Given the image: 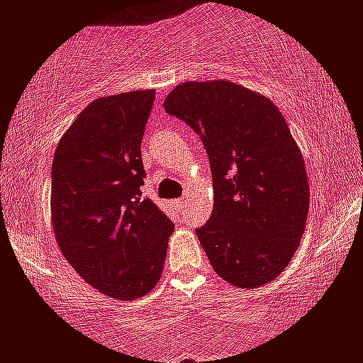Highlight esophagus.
Returning a JSON list of instances; mask_svg holds the SVG:
<instances>
[{
	"instance_id": "esophagus-1",
	"label": "esophagus",
	"mask_w": 363,
	"mask_h": 363,
	"mask_svg": "<svg viewBox=\"0 0 363 363\" xmlns=\"http://www.w3.org/2000/svg\"><path fill=\"white\" fill-rule=\"evenodd\" d=\"M174 205H177V208H178V210H183V208L186 207V200H183V199L174 200Z\"/></svg>"
}]
</instances>
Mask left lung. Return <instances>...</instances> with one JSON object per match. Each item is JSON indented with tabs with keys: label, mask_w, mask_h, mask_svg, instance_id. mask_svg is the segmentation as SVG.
<instances>
[{
	"label": "left lung",
	"mask_w": 363,
	"mask_h": 363,
	"mask_svg": "<svg viewBox=\"0 0 363 363\" xmlns=\"http://www.w3.org/2000/svg\"><path fill=\"white\" fill-rule=\"evenodd\" d=\"M200 134L213 180V210L196 237L213 271L257 288L284 271L306 227V167L279 109L229 80L183 82L163 102Z\"/></svg>",
	"instance_id": "left-lung-1"
}]
</instances>
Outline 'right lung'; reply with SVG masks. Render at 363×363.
Returning a JSON list of instances; mask_svg holds the SVG:
<instances>
[{
    "label": "right lung",
    "mask_w": 363,
    "mask_h": 363,
    "mask_svg": "<svg viewBox=\"0 0 363 363\" xmlns=\"http://www.w3.org/2000/svg\"><path fill=\"white\" fill-rule=\"evenodd\" d=\"M155 91L99 97L70 124L52 163V225L64 257L106 296H145L163 272L173 223L143 199L141 141Z\"/></svg>",
    "instance_id": "right-lung-1"
}]
</instances>
